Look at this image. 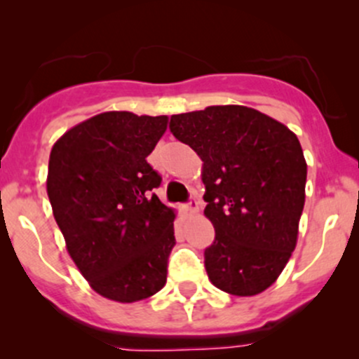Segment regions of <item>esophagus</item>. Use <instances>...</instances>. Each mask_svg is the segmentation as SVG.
<instances>
[{
  "label": "esophagus",
  "mask_w": 359,
  "mask_h": 359,
  "mask_svg": "<svg viewBox=\"0 0 359 359\" xmlns=\"http://www.w3.org/2000/svg\"><path fill=\"white\" fill-rule=\"evenodd\" d=\"M182 210L186 213H196L198 210H200V203H198L196 200H191L189 203H187V205L182 206Z\"/></svg>",
  "instance_id": "34e87169"
}]
</instances>
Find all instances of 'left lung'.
<instances>
[{"label":"left lung","instance_id":"8db88e82","mask_svg":"<svg viewBox=\"0 0 359 359\" xmlns=\"http://www.w3.org/2000/svg\"><path fill=\"white\" fill-rule=\"evenodd\" d=\"M170 130L201 158L206 219L215 240L205 250L219 290H267L290 260L306 201L307 163L288 126L247 106H210L175 114Z\"/></svg>","mask_w":359,"mask_h":359}]
</instances>
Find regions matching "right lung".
<instances>
[{
  "label": "right lung",
  "instance_id": "right-lung-1",
  "mask_svg": "<svg viewBox=\"0 0 359 359\" xmlns=\"http://www.w3.org/2000/svg\"><path fill=\"white\" fill-rule=\"evenodd\" d=\"M168 116L107 111L69 128L52 147L46 193L67 253L90 287L121 304L166 283L175 210L151 191L161 177L147 156Z\"/></svg>",
  "mask_w": 359,
  "mask_h": 359
}]
</instances>
